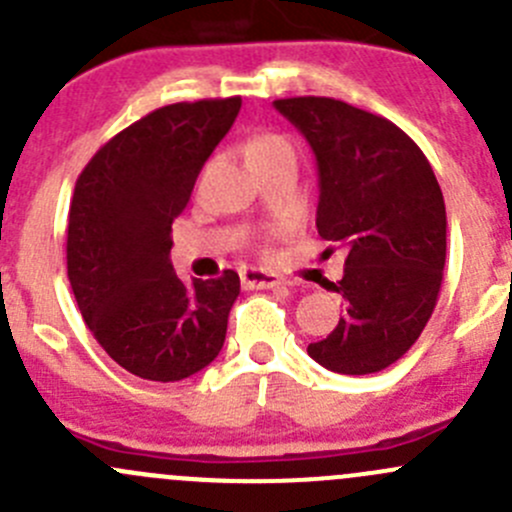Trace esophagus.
Here are the masks:
<instances>
[{"mask_svg":"<svg viewBox=\"0 0 512 512\" xmlns=\"http://www.w3.org/2000/svg\"><path fill=\"white\" fill-rule=\"evenodd\" d=\"M240 280L242 285L250 289H270V287L285 285V277L275 275V272L270 270H260V267H242Z\"/></svg>","mask_w":512,"mask_h":512,"instance_id":"obj_1","label":"esophagus"}]
</instances>
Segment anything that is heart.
I'll list each match as a JSON object with an SVG mask.
<instances>
[{"mask_svg":"<svg viewBox=\"0 0 512 512\" xmlns=\"http://www.w3.org/2000/svg\"><path fill=\"white\" fill-rule=\"evenodd\" d=\"M245 151H247V158H250L252 165L265 163V160H272V158L294 156L292 141H289L287 136H282V133H272V131L252 136Z\"/></svg>","mask_w":512,"mask_h":512,"instance_id":"obj_1","label":"heart"}]
</instances>
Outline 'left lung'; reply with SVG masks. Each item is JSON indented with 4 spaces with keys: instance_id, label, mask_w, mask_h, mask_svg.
I'll use <instances>...</instances> for the list:
<instances>
[{
    "instance_id": "left-lung-1",
    "label": "left lung",
    "mask_w": 512,
    "mask_h": 512,
    "mask_svg": "<svg viewBox=\"0 0 512 512\" xmlns=\"http://www.w3.org/2000/svg\"><path fill=\"white\" fill-rule=\"evenodd\" d=\"M319 173L317 230L347 250L334 332L307 347L324 369L361 376L414 347L431 319L446 265V205L421 148L386 118L337 98H280ZM329 247L327 252H332Z\"/></svg>"
}]
</instances>
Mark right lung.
<instances>
[{
    "label": "right lung",
    "mask_w": 512,
    "mask_h": 512,
    "mask_svg": "<svg viewBox=\"0 0 512 512\" xmlns=\"http://www.w3.org/2000/svg\"><path fill=\"white\" fill-rule=\"evenodd\" d=\"M240 106L232 96L156 108L98 148L76 180L71 289L96 342L141 379H188L225 344L240 277L225 270L185 285L170 262V225Z\"/></svg>",
    "instance_id": "right-lung-1"
}]
</instances>
